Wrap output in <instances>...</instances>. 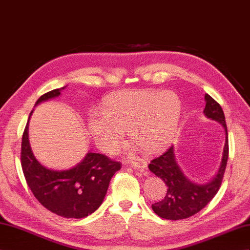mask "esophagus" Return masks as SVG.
Segmentation results:
<instances>
[{"label": "esophagus", "instance_id": "34e87169", "mask_svg": "<svg viewBox=\"0 0 250 250\" xmlns=\"http://www.w3.org/2000/svg\"><path fill=\"white\" fill-rule=\"evenodd\" d=\"M130 165L133 168H138V169H146L147 168V162L143 159H137L130 162Z\"/></svg>", "mask_w": 250, "mask_h": 250}]
</instances>
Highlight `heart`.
Segmentation results:
<instances>
[{
	"mask_svg": "<svg viewBox=\"0 0 250 250\" xmlns=\"http://www.w3.org/2000/svg\"><path fill=\"white\" fill-rule=\"evenodd\" d=\"M182 105L177 93L161 90H134L111 94L102 112L88 117V131L105 152H112L124 140V131L147 153L158 152L178 131Z\"/></svg>",
	"mask_w": 250,
	"mask_h": 250,
	"instance_id": "obj_1",
	"label": "heart"
}]
</instances>
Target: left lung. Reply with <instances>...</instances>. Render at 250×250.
<instances>
[{"label": "left lung", "instance_id": "left-lung-1", "mask_svg": "<svg viewBox=\"0 0 250 250\" xmlns=\"http://www.w3.org/2000/svg\"><path fill=\"white\" fill-rule=\"evenodd\" d=\"M206 106L204 109L205 116L209 119L217 121L224 127L226 141L222 158V164L215 178L205 185H198L188 180L181 171L174 159L173 147L161 154L160 157L150 161L148 168L157 175L167 186L165 198L152 204L153 211L159 217L166 220H182L191 217L203 209L219 191L226 169L228 160V133L225 122L223 109L217 101L209 94H205Z\"/></svg>", "mask_w": 250, "mask_h": 250}]
</instances>
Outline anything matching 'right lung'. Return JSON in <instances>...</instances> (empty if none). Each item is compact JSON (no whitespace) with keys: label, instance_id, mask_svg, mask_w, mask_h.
Returning <instances> with one entry per match:
<instances>
[{"label":"right lung","instance_id":"add662e5","mask_svg":"<svg viewBox=\"0 0 250 250\" xmlns=\"http://www.w3.org/2000/svg\"><path fill=\"white\" fill-rule=\"evenodd\" d=\"M65 87L46 92L36 105L60 96ZM28 122L22 137L21 165L26 183L36 199L49 211L63 218L82 219L96 211L105 198L112 175L122 164L104 154L88 152L71 169H48L39 163L31 151Z\"/></svg>","mask_w":250,"mask_h":250}]
</instances>
